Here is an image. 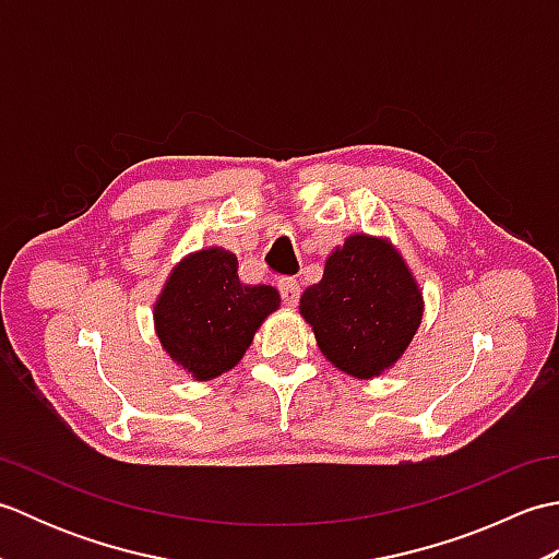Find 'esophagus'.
Returning a JSON list of instances; mask_svg holds the SVG:
<instances>
[{
	"label": "esophagus",
	"instance_id": "1",
	"mask_svg": "<svg viewBox=\"0 0 559 559\" xmlns=\"http://www.w3.org/2000/svg\"><path fill=\"white\" fill-rule=\"evenodd\" d=\"M278 290H281V298L283 302H286L288 307H295L300 300V283L293 281V278H286L278 283Z\"/></svg>",
	"mask_w": 559,
	"mask_h": 559
}]
</instances>
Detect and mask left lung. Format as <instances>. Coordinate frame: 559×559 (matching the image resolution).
I'll return each mask as SVG.
<instances>
[{"mask_svg": "<svg viewBox=\"0 0 559 559\" xmlns=\"http://www.w3.org/2000/svg\"><path fill=\"white\" fill-rule=\"evenodd\" d=\"M300 312L329 362L370 379L406 350L423 319V298L394 249L353 235L326 259L324 278L302 293Z\"/></svg>", "mask_w": 559, "mask_h": 559, "instance_id": "1", "label": "left lung"}]
</instances>
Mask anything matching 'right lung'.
Masks as SVG:
<instances>
[{
  "label": "right lung",
  "instance_id": "obj_1",
  "mask_svg": "<svg viewBox=\"0 0 559 559\" xmlns=\"http://www.w3.org/2000/svg\"><path fill=\"white\" fill-rule=\"evenodd\" d=\"M278 305L276 288L245 286L237 257L213 247L173 271L153 317L170 358L197 379H211L240 362L254 331Z\"/></svg>",
  "mask_w": 559,
  "mask_h": 559
}]
</instances>
